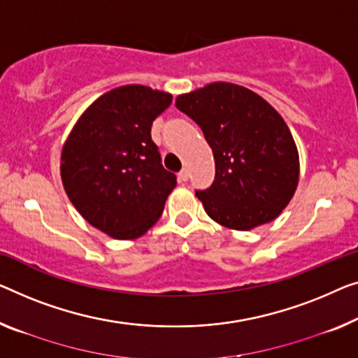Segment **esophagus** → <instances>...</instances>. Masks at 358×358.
Here are the masks:
<instances>
[{
  "instance_id": "1",
  "label": "esophagus",
  "mask_w": 358,
  "mask_h": 358,
  "mask_svg": "<svg viewBox=\"0 0 358 358\" xmlns=\"http://www.w3.org/2000/svg\"><path fill=\"white\" fill-rule=\"evenodd\" d=\"M188 178H189V172H188V169H183V170H181V172L178 173V180H180V183H186V181H188Z\"/></svg>"
}]
</instances>
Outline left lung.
Returning a JSON list of instances; mask_svg holds the SVG:
<instances>
[{
    "mask_svg": "<svg viewBox=\"0 0 358 358\" xmlns=\"http://www.w3.org/2000/svg\"><path fill=\"white\" fill-rule=\"evenodd\" d=\"M175 106L201 127L215 180L196 191L212 220L248 231L275 220L299 181V152L286 122L257 93L215 82L180 94Z\"/></svg>",
    "mask_w": 358,
    "mask_h": 358,
    "instance_id": "8db88e82",
    "label": "left lung"
}]
</instances>
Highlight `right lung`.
Here are the masks:
<instances>
[{
  "label": "right lung",
  "instance_id": "obj_1",
  "mask_svg": "<svg viewBox=\"0 0 358 358\" xmlns=\"http://www.w3.org/2000/svg\"><path fill=\"white\" fill-rule=\"evenodd\" d=\"M172 94L125 85L99 96L64 143L61 178L73 207L110 238L135 239L162 215L177 177L151 140Z\"/></svg>",
  "mask_w": 358,
  "mask_h": 358
}]
</instances>
